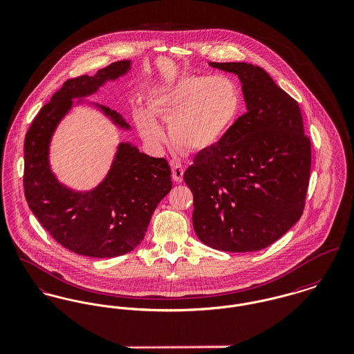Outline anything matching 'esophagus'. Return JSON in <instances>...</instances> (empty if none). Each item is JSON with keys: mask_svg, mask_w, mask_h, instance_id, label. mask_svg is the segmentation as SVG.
I'll use <instances>...</instances> for the list:
<instances>
[{"mask_svg": "<svg viewBox=\"0 0 354 354\" xmlns=\"http://www.w3.org/2000/svg\"><path fill=\"white\" fill-rule=\"evenodd\" d=\"M171 171H172V179L178 183H180L183 180V174H185V168L179 163L172 162L171 163Z\"/></svg>", "mask_w": 354, "mask_h": 354, "instance_id": "1", "label": "esophagus"}]
</instances>
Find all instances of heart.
<instances>
[{"mask_svg": "<svg viewBox=\"0 0 354 354\" xmlns=\"http://www.w3.org/2000/svg\"><path fill=\"white\" fill-rule=\"evenodd\" d=\"M241 108L237 83L223 75H186L149 97V109L168 121L172 144L186 153L213 148L234 125ZM136 124L147 142L165 140L163 128L148 110H137Z\"/></svg>", "mask_w": 354, "mask_h": 354, "instance_id": "heart-1", "label": "heart"}]
</instances>
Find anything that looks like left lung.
Wrapping results in <instances>:
<instances>
[{
  "label": "left lung",
  "mask_w": 354,
  "mask_h": 354,
  "mask_svg": "<svg viewBox=\"0 0 354 354\" xmlns=\"http://www.w3.org/2000/svg\"><path fill=\"white\" fill-rule=\"evenodd\" d=\"M239 75L246 113L213 148L198 153L183 179L194 196L192 225L203 244L254 252L301 217L311 168L298 102L259 66L216 63Z\"/></svg>",
  "instance_id": "8db88e82"
}]
</instances>
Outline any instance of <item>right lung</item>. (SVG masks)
Instances as JSON below:
<instances>
[{"mask_svg":"<svg viewBox=\"0 0 354 354\" xmlns=\"http://www.w3.org/2000/svg\"><path fill=\"white\" fill-rule=\"evenodd\" d=\"M131 67L114 62L95 75L67 80L33 118L24 141V195L28 206L56 243L87 257H115L133 250L145 236L159 202L172 189L171 169L163 158H151L136 147L120 144L105 180L90 192L68 190L48 165V144L73 98L94 93ZM128 129L120 114L100 106Z\"/></svg>","mask_w":354,"mask_h":354,"instance_id":"1","label":"right lung"}]
</instances>
